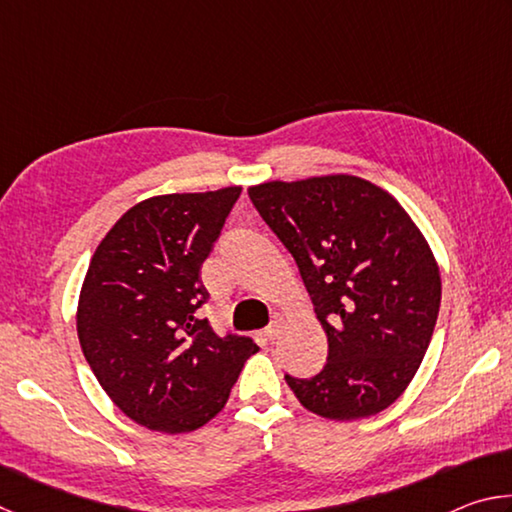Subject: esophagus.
Instances as JSON below:
<instances>
[{
    "mask_svg": "<svg viewBox=\"0 0 512 512\" xmlns=\"http://www.w3.org/2000/svg\"><path fill=\"white\" fill-rule=\"evenodd\" d=\"M277 334H280V323H277V320H273V323L264 329V336H266V339H275Z\"/></svg>",
    "mask_w": 512,
    "mask_h": 512,
    "instance_id": "34e87169",
    "label": "esophagus"
}]
</instances>
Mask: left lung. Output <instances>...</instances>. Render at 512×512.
<instances>
[{
	"mask_svg": "<svg viewBox=\"0 0 512 512\" xmlns=\"http://www.w3.org/2000/svg\"><path fill=\"white\" fill-rule=\"evenodd\" d=\"M262 221L296 259L327 334L318 375H284L300 404L329 420L391 406L429 348L440 273L411 216L357 176H323L248 189Z\"/></svg>",
	"mask_w": 512,
	"mask_h": 512,
	"instance_id": "1",
	"label": "left lung"
}]
</instances>
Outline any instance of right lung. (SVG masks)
Returning a JSON list of instances; mask_svg holds the SVG:
<instances>
[{"label": "right lung", "instance_id": "right-lung-1", "mask_svg": "<svg viewBox=\"0 0 512 512\" xmlns=\"http://www.w3.org/2000/svg\"><path fill=\"white\" fill-rule=\"evenodd\" d=\"M239 196L241 187H225L149 198L94 250L76 314L81 350L110 400L142 427H203L259 350L198 318L210 298L201 266Z\"/></svg>", "mask_w": 512, "mask_h": 512}]
</instances>
